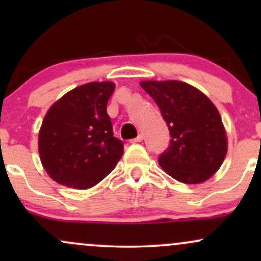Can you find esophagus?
Instances as JSON below:
<instances>
[{
  "label": "esophagus",
  "mask_w": 261,
  "mask_h": 261,
  "mask_svg": "<svg viewBox=\"0 0 261 261\" xmlns=\"http://www.w3.org/2000/svg\"><path fill=\"white\" fill-rule=\"evenodd\" d=\"M142 140H143L142 135H139V136H137L136 139H133V140L130 141V142H131V143H136V142H141V141H142Z\"/></svg>",
  "instance_id": "obj_1"
}]
</instances>
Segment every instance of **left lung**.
Wrapping results in <instances>:
<instances>
[{
    "mask_svg": "<svg viewBox=\"0 0 261 261\" xmlns=\"http://www.w3.org/2000/svg\"><path fill=\"white\" fill-rule=\"evenodd\" d=\"M141 87L160 108L170 134L168 148L158 157L160 166L185 184L207 180L227 153L216 107L195 87L179 81H145Z\"/></svg>",
    "mask_w": 261,
    "mask_h": 261,
    "instance_id": "obj_1",
    "label": "left lung"
}]
</instances>
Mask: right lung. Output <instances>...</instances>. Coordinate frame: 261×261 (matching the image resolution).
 Listing matches in <instances>:
<instances>
[{"label":"right lung","instance_id":"right-lung-1","mask_svg":"<svg viewBox=\"0 0 261 261\" xmlns=\"http://www.w3.org/2000/svg\"><path fill=\"white\" fill-rule=\"evenodd\" d=\"M115 85L92 82L66 93L45 115L39 133V154L59 184L88 189L103 180L124 153L113 134L107 104Z\"/></svg>","mask_w":261,"mask_h":261}]
</instances>
